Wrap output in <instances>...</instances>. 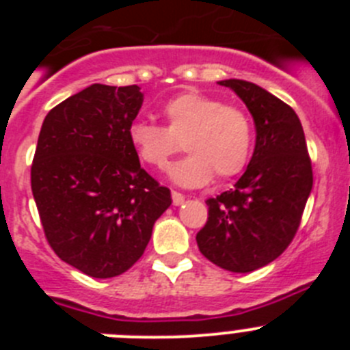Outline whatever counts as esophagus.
I'll use <instances>...</instances> for the list:
<instances>
[{
    "mask_svg": "<svg viewBox=\"0 0 350 350\" xmlns=\"http://www.w3.org/2000/svg\"><path fill=\"white\" fill-rule=\"evenodd\" d=\"M172 200H173V205L178 206V205H182V203H184L185 196L182 193H178V191H172Z\"/></svg>",
    "mask_w": 350,
    "mask_h": 350,
    "instance_id": "obj_1",
    "label": "esophagus"
}]
</instances>
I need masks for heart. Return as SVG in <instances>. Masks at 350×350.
<instances>
[{"label": "heart", "mask_w": 350, "mask_h": 350, "mask_svg": "<svg viewBox=\"0 0 350 350\" xmlns=\"http://www.w3.org/2000/svg\"><path fill=\"white\" fill-rule=\"evenodd\" d=\"M166 126L137 120L128 138L137 156L152 168H166L170 157L184 148L191 156L170 170L177 184L198 187L212 180L238 175L247 166L254 126L249 113L237 105H226L198 91L177 94L163 107Z\"/></svg>", "instance_id": "b5f03b06"}]
</instances>
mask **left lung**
I'll list each match as a JSON object with an SVG mask.
<instances>
[{
    "mask_svg": "<svg viewBox=\"0 0 350 350\" xmlns=\"http://www.w3.org/2000/svg\"><path fill=\"white\" fill-rule=\"evenodd\" d=\"M254 117L256 148L233 189L208 198L198 231L200 252L213 265L249 273L279 258L293 242L312 191V161L301 122L277 96L245 80H222Z\"/></svg>",
    "mask_w": 350,
    "mask_h": 350,
    "instance_id": "obj_1",
    "label": "left lung"
}]
</instances>
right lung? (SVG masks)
<instances>
[{"label": "right lung", "mask_w": 350, "mask_h": 350, "mask_svg": "<svg viewBox=\"0 0 350 350\" xmlns=\"http://www.w3.org/2000/svg\"><path fill=\"white\" fill-rule=\"evenodd\" d=\"M138 85L92 83L47 113L31 165L43 233L64 262L94 279L124 273L144 254L168 187L140 166L128 129Z\"/></svg>", "instance_id": "right-lung-1"}]
</instances>
